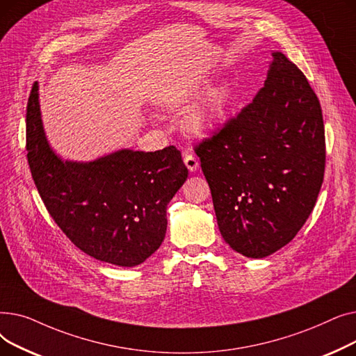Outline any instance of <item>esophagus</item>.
Listing matches in <instances>:
<instances>
[{
    "label": "esophagus",
    "instance_id": "1",
    "mask_svg": "<svg viewBox=\"0 0 356 356\" xmlns=\"http://www.w3.org/2000/svg\"><path fill=\"white\" fill-rule=\"evenodd\" d=\"M183 161H184L186 167H188L191 172H196L197 168H199V160H197V157H196L195 154H192V153H186V154L183 156Z\"/></svg>",
    "mask_w": 356,
    "mask_h": 356
}]
</instances>
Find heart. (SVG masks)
<instances>
[{
  "instance_id": "obj_1",
  "label": "heart",
  "mask_w": 356,
  "mask_h": 356,
  "mask_svg": "<svg viewBox=\"0 0 356 356\" xmlns=\"http://www.w3.org/2000/svg\"><path fill=\"white\" fill-rule=\"evenodd\" d=\"M208 86V81L189 79L177 83L167 97V105L179 108L196 98ZM234 105V92L228 83L211 88L202 101L186 117V125L195 134L208 136L216 131Z\"/></svg>"
}]
</instances>
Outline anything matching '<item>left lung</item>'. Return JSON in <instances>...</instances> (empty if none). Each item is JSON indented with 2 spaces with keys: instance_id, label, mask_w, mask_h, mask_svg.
<instances>
[{
  "instance_id": "left-lung-1",
  "label": "left lung",
  "mask_w": 356,
  "mask_h": 356,
  "mask_svg": "<svg viewBox=\"0 0 356 356\" xmlns=\"http://www.w3.org/2000/svg\"><path fill=\"white\" fill-rule=\"evenodd\" d=\"M195 152L222 238L242 255L264 258L297 235L321 192L326 163L321 102L303 72L274 51L254 99Z\"/></svg>"
}]
</instances>
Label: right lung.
<instances>
[{"label":"right lung","mask_w":356,"mask_h":356,"mask_svg":"<svg viewBox=\"0 0 356 356\" xmlns=\"http://www.w3.org/2000/svg\"><path fill=\"white\" fill-rule=\"evenodd\" d=\"M39 86L27 101L26 148L37 191L53 220L85 254L134 267L156 252L167 229V204L188 179L175 145L121 149L89 163L62 161L40 118Z\"/></svg>","instance_id":"right-lung-1"}]
</instances>
